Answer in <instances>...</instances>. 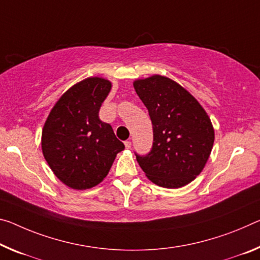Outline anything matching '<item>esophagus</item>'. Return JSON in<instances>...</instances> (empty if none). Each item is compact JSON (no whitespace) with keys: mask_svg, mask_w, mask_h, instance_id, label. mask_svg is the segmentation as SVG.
Here are the masks:
<instances>
[{"mask_svg":"<svg viewBox=\"0 0 260 260\" xmlns=\"http://www.w3.org/2000/svg\"><path fill=\"white\" fill-rule=\"evenodd\" d=\"M125 147H126V149H129V148L132 147V142L129 141V140H127V141H125Z\"/></svg>","mask_w":260,"mask_h":260,"instance_id":"esophagus-1","label":"esophagus"}]
</instances>
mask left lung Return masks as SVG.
Returning a JSON list of instances; mask_svg holds the SVG:
<instances>
[{
	"mask_svg": "<svg viewBox=\"0 0 260 260\" xmlns=\"http://www.w3.org/2000/svg\"><path fill=\"white\" fill-rule=\"evenodd\" d=\"M134 89L149 112L154 134L148 154L135 152L138 163L158 186H185L203 171L211 155V119L191 93L168 77L138 80Z\"/></svg>",
	"mask_w": 260,
	"mask_h": 260,
	"instance_id": "left-lung-1",
	"label": "left lung"
}]
</instances>
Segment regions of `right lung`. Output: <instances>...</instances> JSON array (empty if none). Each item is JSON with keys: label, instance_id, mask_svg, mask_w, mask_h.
Wrapping results in <instances>:
<instances>
[{"label": "right lung", "instance_id": "obj_1", "mask_svg": "<svg viewBox=\"0 0 260 260\" xmlns=\"http://www.w3.org/2000/svg\"><path fill=\"white\" fill-rule=\"evenodd\" d=\"M111 82L89 77L64 92L44 125L41 148L49 168L61 182L75 189L96 186L109 174L125 146L100 109Z\"/></svg>", "mask_w": 260, "mask_h": 260}]
</instances>
